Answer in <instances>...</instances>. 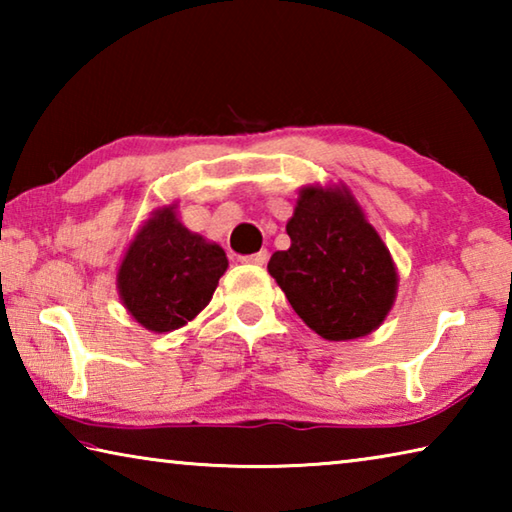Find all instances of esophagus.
<instances>
[{
  "label": "esophagus",
  "mask_w": 512,
  "mask_h": 512,
  "mask_svg": "<svg viewBox=\"0 0 512 512\" xmlns=\"http://www.w3.org/2000/svg\"><path fill=\"white\" fill-rule=\"evenodd\" d=\"M241 262H246V264H255V266H262V264H266V262H268V253H266V250H259V253H253V255L241 257Z\"/></svg>",
  "instance_id": "34e87169"
}]
</instances>
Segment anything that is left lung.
Here are the masks:
<instances>
[{
	"label": "left lung",
	"instance_id": "obj_1",
	"mask_svg": "<svg viewBox=\"0 0 512 512\" xmlns=\"http://www.w3.org/2000/svg\"><path fill=\"white\" fill-rule=\"evenodd\" d=\"M287 235L291 248L273 253L268 273L316 334L350 341L384 323L395 302L397 271L348 189L302 187Z\"/></svg>",
	"mask_w": 512,
	"mask_h": 512
}]
</instances>
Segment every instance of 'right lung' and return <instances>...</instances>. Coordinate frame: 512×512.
I'll return each instance as SVG.
<instances>
[{
	"mask_svg": "<svg viewBox=\"0 0 512 512\" xmlns=\"http://www.w3.org/2000/svg\"><path fill=\"white\" fill-rule=\"evenodd\" d=\"M225 268L223 248L189 232L176 205H167L151 214L128 246L117 289L137 323L164 334L201 314Z\"/></svg>",
	"mask_w": 512,
	"mask_h": 512,
	"instance_id": "add662e5",
	"label": "right lung"
}]
</instances>
